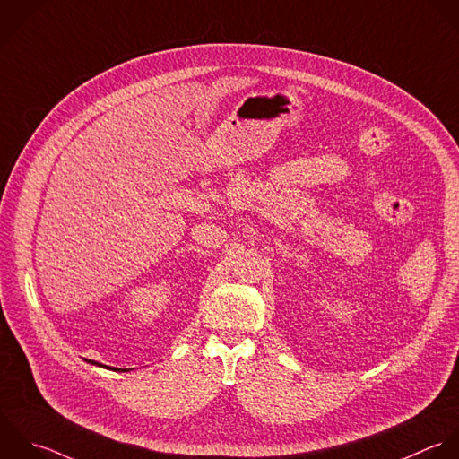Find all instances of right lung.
Returning a JSON list of instances; mask_svg holds the SVG:
<instances>
[{
  "label": "right lung",
  "mask_w": 459,
  "mask_h": 459,
  "mask_svg": "<svg viewBox=\"0 0 459 459\" xmlns=\"http://www.w3.org/2000/svg\"><path fill=\"white\" fill-rule=\"evenodd\" d=\"M87 363H91V365H96V367H101V368H108V370H116V372H128V370H123V368H114V367H107V365H101V363H98V361H92V359H85Z\"/></svg>",
  "instance_id": "obj_1"
}]
</instances>
